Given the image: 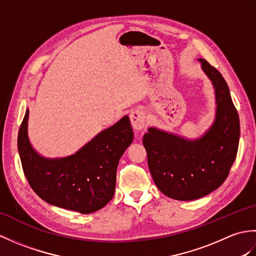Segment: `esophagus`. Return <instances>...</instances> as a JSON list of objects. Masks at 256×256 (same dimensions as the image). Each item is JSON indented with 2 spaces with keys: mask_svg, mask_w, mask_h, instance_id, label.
<instances>
[{
  "mask_svg": "<svg viewBox=\"0 0 256 256\" xmlns=\"http://www.w3.org/2000/svg\"><path fill=\"white\" fill-rule=\"evenodd\" d=\"M130 120H131V123L135 130H142L145 124H146V116L142 110H138V108H135L131 113H130Z\"/></svg>",
  "mask_w": 256,
  "mask_h": 256,
  "instance_id": "esophagus-1",
  "label": "esophagus"
}]
</instances>
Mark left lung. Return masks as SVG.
I'll list each match as a JSON object with an SVG mask.
<instances>
[{"label":"left lung","mask_w":256,"mask_h":256,"mask_svg":"<svg viewBox=\"0 0 256 256\" xmlns=\"http://www.w3.org/2000/svg\"><path fill=\"white\" fill-rule=\"evenodd\" d=\"M216 94L214 122L202 136L187 140L156 128L143 138L154 182L167 197L194 200L219 188L236 160L240 120L222 74L200 58Z\"/></svg>","instance_id":"left-lung-1"}]
</instances>
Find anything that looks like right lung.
<instances>
[{
	"label": "right lung",
	"instance_id": "right-lung-1",
	"mask_svg": "<svg viewBox=\"0 0 256 256\" xmlns=\"http://www.w3.org/2000/svg\"><path fill=\"white\" fill-rule=\"evenodd\" d=\"M28 108L20 124L18 148L32 189L52 206L80 214L103 208L113 198L118 160L133 142L128 116L92 138L77 153L46 158L32 148L27 134Z\"/></svg>",
	"mask_w": 256,
	"mask_h": 256
}]
</instances>
